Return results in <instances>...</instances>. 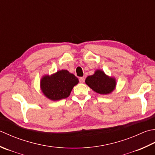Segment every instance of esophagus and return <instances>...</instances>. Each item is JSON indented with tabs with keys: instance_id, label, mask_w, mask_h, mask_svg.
Instances as JSON below:
<instances>
[{
	"instance_id": "1",
	"label": "esophagus",
	"mask_w": 155,
	"mask_h": 155,
	"mask_svg": "<svg viewBox=\"0 0 155 155\" xmlns=\"http://www.w3.org/2000/svg\"><path fill=\"white\" fill-rule=\"evenodd\" d=\"M79 81H80V83H84L85 81V78L84 77H80V79H79Z\"/></svg>"
}]
</instances>
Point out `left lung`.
I'll return each instance as SVG.
<instances>
[{"label":"left lung","mask_w":155,"mask_h":155,"mask_svg":"<svg viewBox=\"0 0 155 155\" xmlns=\"http://www.w3.org/2000/svg\"><path fill=\"white\" fill-rule=\"evenodd\" d=\"M86 84L91 89L100 94L112 92L116 86L115 79L107 76L101 70H97L94 75L87 77Z\"/></svg>","instance_id":"1"}]
</instances>
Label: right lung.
<instances>
[{
  "label": "right lung",
  "mask_w": 155,
  "mask_h": 155,
  "mask_svg": "<svg viewBox=\"0 0 155 155\" xmlns=\"http://www.w3.org/2000/svg\"><path fill=\"white\" fill-rule=\"evenodd\" d=\"M78 79L67 70H61L51 76L45 75L41 81V87L45 96L56 101L68 97Z\"/></svg>",
  "instance_id": "right-lung-1"
}]
</instances>
